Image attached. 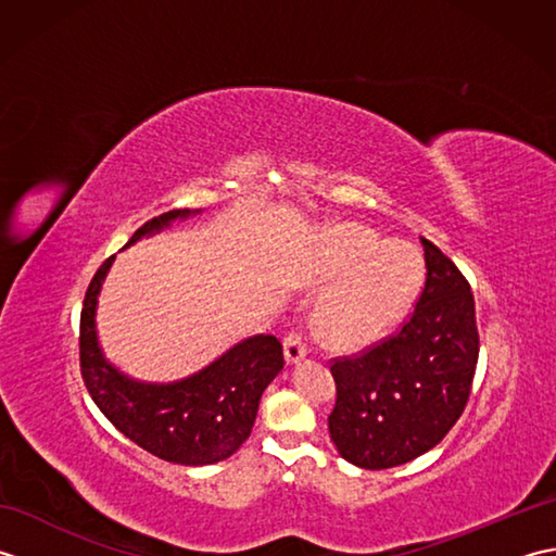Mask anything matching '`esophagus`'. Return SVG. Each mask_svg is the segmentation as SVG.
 <instances>
[{
    "mask_svg": "<svg viewBox=\"0 0 556 556\" xmlns=\"http://www.w3.org/2000/svg\"><path fill=\"white\" fill-rule=\"evenodd\" d=\"M305 351H308V344H305V337L301 329H291L285 339V356L289 363H296L305 356Z\"/></svg>",
    "mask_w": 556,
    "mask_h": 556,
    "instance_id": "obj_1",
    "label": "esophagus"
}]
</instances>
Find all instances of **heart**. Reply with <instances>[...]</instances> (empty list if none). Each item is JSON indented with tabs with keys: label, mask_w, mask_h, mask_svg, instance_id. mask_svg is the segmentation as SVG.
<instances>
[{
	"label": "heart",
	"mask_w": 556,
	"mask_h": 556,
	"mask_svg": "<svg viewBox=\"0 0 556 556\" xmlns=\"http://www.w3.org/2000/svg\"><path fill=\"white\" fill-rule=\"evenodd\" d=\"M320 285L334 289L320 305V327L339 346H365L392 329L416 301L422 260L406 243L339 229L323 251Z\"/></svg>",
	"instance_id": "b5f03b06"
}]
</instances>
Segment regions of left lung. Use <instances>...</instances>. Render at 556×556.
Wrapping results in <instances>:
<instances>
[{"instance_id":"1","label":"left lung","mask_w":556,"mask_h":556,"mask_svg":"<svg viewBox=\"0 0 556 556\" xmlns=\"http://www.w3.org/2000/svg\"><path fill=\"white\" fill-rule=\"evenodd\" d=\"M425 285L394 334L329 363L337 401L329 434L353 466L394 468L444 440L464 413L480 337L468 279L422 239Z\"/></svg>"}]
</instances>
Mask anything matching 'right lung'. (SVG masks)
<instances>
[{"label": "right lung", "mask_w": 556, "mask_h": 556, "mask_svg": "<svg viewBox=\"0 0 556 556\" xmlns=\"http://www.w3.org/2000/svg\"><path fill=\"white\" fill-rule=\"evenodd\" d=\"M191 210H172L146 222L128 243L169 227ZM112 257L90 279L80 311V375L96 406L134 444L169 464L207 466L229 458L253 430L265 387L285 368L277 337L257 334L236 344L205 370L174 384L128 380L104 361L96 337V303Z\"/></svg>", "instance_id": "right-lung-1"}]
</instances>
